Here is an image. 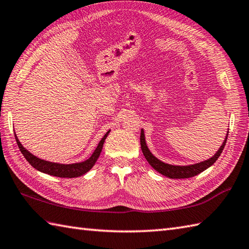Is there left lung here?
<instances>
[{
    "label": "left lung",
    "instance_id": "1",
    "mask_svg": "<svg viewBox=\"0 0 249 249\" xmlns=\"http://www.w3.org/2000/svg\"><path fill=\"white\" fill-rule=\"evenodd\" d=\"M227 138H228V134H227V137H226L223 145L220 146V149L217 151V153H216V154L212 158H210V160L202 161V162L196 163V165H192V166H172V165H168V163L158 160L155 156H153V154L149 151V149H147V146L145 144L143 130H141L140 144H141L142 153H143V155L146 158V160L149 161L150 165L154 168L157 172H160L162 174V176L168 177L170 178H193L195 176H197V174L204 171L205 169H208L209 167L212 166L213 163L218 160V157L220 156L221 152H223L224 147L226 145Z\"/></svg>",
    "mask_w": 249,
    "mask_h": 249
}]
</instances>
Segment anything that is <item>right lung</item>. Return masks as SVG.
I'll return each instance as SVG.
<instances>
[{
    "instance_id": "1",
    "label": "right lung",
    "mask_w": 249,
    "mask_h": 249,
    "mask_svg": "<svg viewBox=\"0 0 249 249\" xmlns=\"http://www.w3.org/2000/svg\"><path fill=\"white\" fill-rule=\"evenodd\" d=\"M109 133H110V130L103 137V139L99 141L96 150L94 151L92 156L89 157V160H87L86 161H82V162L71 163V165H60V163L49 162V161H46L43 160H39V158H37L36 156L32 155L30 152L26 151L24 147L21 145L20 141L18 140L16 134H15V138H16V141H17V144L19 146L21 153H22V155L25 157V160L29 161L30 165L32 167H34L36 170L47 173V174H50V176L57 177V178H71L80 177V176H82V174L87 173L89 169H92V167L95 165V162H96L97 158L100 155V152H102V150H103L104 142H105L106 138H107Z\"/></svg>"
}]
</instances>
